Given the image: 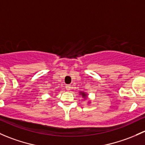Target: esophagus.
Returning <instances> with one entry per match:
<instances>
[{
  "mask_svg": "<svg viewBox=\"0 0 145 145\" xmlns=\"http://www.w3.org/2000/svg\"><path fill=\"white\" fill-rule=\"evenodd\" d=\"M71 88H72V87L70 85H66V89L67 90H70V89H71Z\"/></svg>",
  "mask_w": 145,
  "mask_h": 145,
  "instance_id": "obj_1",
  "label": "esophagus"
}]
</instances>
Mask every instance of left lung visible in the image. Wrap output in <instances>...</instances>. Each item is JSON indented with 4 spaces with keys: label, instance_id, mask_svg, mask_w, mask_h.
<instances>
[{
    "label": "left lung",
    "instance_id": "1",
    "mask_svg": "<svg viewBox=\"0 0 145 145\" xmlns=\"http://www.w3.org/2000/svg\"><path fill=\"white\" fill-rule=\"evenodd\" d=\"M80 95H82V97H83V98H86V97H87V94H85V92H80Z\"/></svg>",
    "mask_w": 145,
    "mask_h": 145
}]
</instances>
